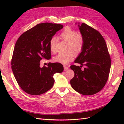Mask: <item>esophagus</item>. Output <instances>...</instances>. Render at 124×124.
<instances>
[{
	"instance_id": "esophagus-1",
	"label": "esophagus",
	"mask_w": 124,
	"mask_h": 124,
	"mask_svg": "<svg viewBox=\"0 0 124 124\" xmlns=\"http://www.w3.org/2000/svg\"><path fill=\"white\" fill-rule=\"evenodd\" d=\"M68 69H69V68H68V67H67L66 65H64V71L68 70Z\"/></svg>"
}]
</instances>
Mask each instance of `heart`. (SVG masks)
<instances>
[{"instance_id": "b5f03b06", "label": "heart", "mask_w": 124, "mask_h": 124, "mask_svg": "<svg viewBox=\"0 0 124 124\" xmlns=\"http://www.w3.org/2000/svg\"><path fill=\"white\" fill-rule=\"evenodd\" d=\"M62 39L68 42L67 51L65 53H59L54 57L55 62L63 64H67L72 61L75 56L74 51L76 54L80 53L83 51L84 46V38L79 32L69 27H65L60 33ZM57 38L55 37L52 38L49 42L50 50L52 53L56 51V45Z\"/></svg>"}]
</instances>
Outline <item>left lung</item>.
I'll list each match as a JSON object with an SVG mask.
<instances>
[{"label": "left lung", "mask_w": 124, "mask_h": 124, "mask_svg": "<svg viewBox=\"0 0 124 124\" xmlns=\"http://www.w3.org/2000/svg\"><path fill=\"white\" fill-rule=\"evenodd\" d=\"M84 38L83 51L75 61L81 66L71 65L75 76L72 87L84 95H92L104 87L108 79L111 59L104 38L98 31L85 23L78 25ZM84 66V70L81 67Z\"/></svg>", "instance_id": "8db88e82"}]
</instances>
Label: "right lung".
<instances>
[{"instance_id":"obj_1","label":"right lung","mask_w":124,"mask_h":124,"mask_svg":"<svg viewBox=\"0 0 124 124\" xmlns=\"http://www.w3.org/2000/svg\"><path fill=\"white\" fill-rule=\"evenodd\" d=\"M63 28L60 24L40 23L23 33L16 42L12 69L18 85L27 93H45L54 85L53 75L63 71L60 63H49L48 67H40L42 59L51 58L50 40Z\"/></svg>"}]
</instances>
